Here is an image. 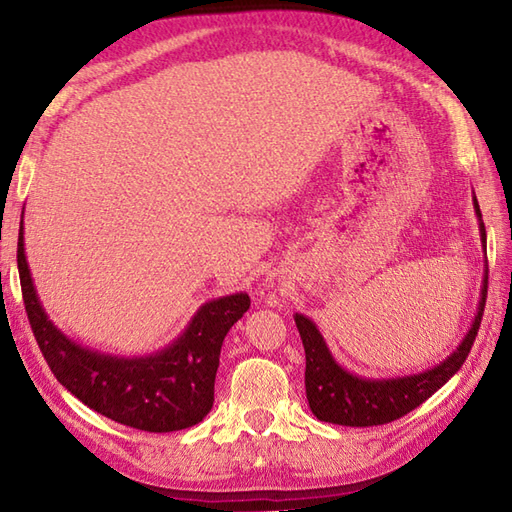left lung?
Instances as JSON below:
<instances>
[{"label":"left lung","mask_w":512,"mask_h":512,"mask_svg":"<svg viewBox=\"0 0 512 512\" xmlns=\"http://www.w3.org/2000/svg\"><path fill=\"white\" fill-rule=\"evenodd\" d=\"M473 209L480 226L482 248L486 253V228L482 222V211L473 193ZM488 290V266L484 270L480 301L469 332L455 350L424 372L405 376H361L345 369L325 343L323 334L306 314L297 312L295 323L306 350V396L314 416L323 422L343 424V427H374V424H387L398 420L405 413L420 407L424 400L436 394L447 380L458 372L471 345L480 330L482 314L486 306Z\"/></svg>","instance_id":"left-lung-1"}]
</instances>
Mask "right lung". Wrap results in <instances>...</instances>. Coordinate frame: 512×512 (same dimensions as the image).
I'll use <instances>...</instances> for the list:
<instances>
[{"mask_svg":"<svg viewBox=\"0 0 512 512\" xmlns=\"http://www.w3.org/2000/svg\"><path fill=\"white\" fill-rule=\"evenodd\" d=\"M17 268L39 350L59 383L83 405L149 433L189 429L211 411L224 336L250 308L246 292L202 303L187 328L162 350L118 356L76 343L50 321L26 259L24 213L19 222Z\"/></svg>","mask_w":512,"mask_h":512,"instance_id":"right-lung-1","label":"right lung"}]
</instances>
